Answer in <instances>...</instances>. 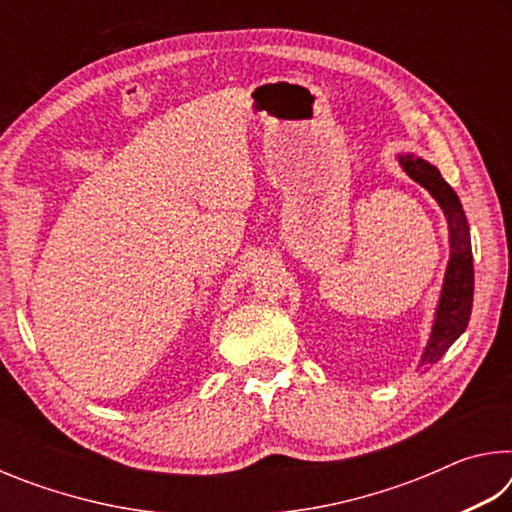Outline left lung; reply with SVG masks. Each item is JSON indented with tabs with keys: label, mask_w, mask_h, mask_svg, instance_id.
<instances>
[{
	"label": "left lung",
	"mask_w": 512,
	"mask_h": 512,
	"mask_svg": "<svg viewBox=\"0 0 512 512\" xmlns=\"http://www.w3.org/2000/svg\"><path fill=\"white\" fill-rule=\"evenodd\" d=\"M406 176L413 178L420 187L436 198L443 210L449 230V262L443 277V289L433 314V325L429 341L424 345L418 370H427L433 363L443 359V354L452 348V343L465 332L472 314L474 300V264H472V241L470 225H467L461 198L445 183L440 171L427 160L413 153L397 155Z\"/></svg>",
	"instance_id": "1"
}]
</instances>
